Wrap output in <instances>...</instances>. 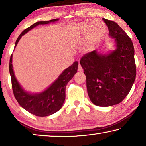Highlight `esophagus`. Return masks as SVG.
Returning a JSON list of instances; mask_svg holds the SVG:
<instances>
[{"mask_svg":"<svg viewBox=\"0 0 146 146\" xmlns=\"http://www.w3.org/2000/svg\"><path fill=\"white\" fill-rule=\"evenodd\" d=\"M78 71H80V72H82V71H83V69H82V66H80V64H79L78 67Z\"/></svg>","mask_w":146,"mask_h":146,"instance_id":"esophagus-1","label":"esophagus"}]
</instances>
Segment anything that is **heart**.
Returning <instances> with one entry per match:
<instances>
[{
    "label": "heart",
    "instance_id": "1",
    "mask_svg": "<svg viewBox=\"0 0 146 146\" xmlns=\"http://www.w3.org/2000/svg\"><path fill=\"white\" fill-rule=\"evenodd\" d=\"M69 33L72 35H81L86 33V48L91 49L105 35L106 27L100 20L92 22H79L71 24Z\"/></svg>",
    "mask_w": 146,
    "mask_h": 146
}]
</instances>
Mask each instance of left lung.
<instances>
[{
    "instance_id": "1",
    "label": "left lung",
    "mask_w": 146,
    "mask_h": 146,
    "mask_svg": "<svg viewBox=\"0 0 146 146\" xmlns=\"http://www.w3.org/2000/svg\"><path fill=\"white\" fill-rule=\"evenodd\" d=\"M115 49L106 53L97 49L86 54L80 65L86 76L89 97L101 107L118 104L131 89L136 77L135 49L131 38L114 21L103 19Z\"/></svg>"
}]
</instances>
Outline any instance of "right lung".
<instances>
[{
    "instance_id": "1",
    "label": "right lung",
    "mask_w": 146,
    "mask_h": 146,
    "mask_svg": "<svg viewBox=\"0 0 146 146\" xmlns=\"http://www.w3.org/2000/svg\"><path fill=\"white\" fill-rule=\"evenodd\" d=\"M59 19H55L48 21H38L32 24L20 34L15 44V48L22 36L31 29L40 24L55 23ZM12 57L13 55H11L9 60V73L14 96L20 106L27 111L37 117H48L60 110L66 98V85L77 72L78 62H75L70 67L64 70L58 77L45 90L40 93H33L26 91L17 80L14 73Z\"/></svg>"
}]
</instances>
